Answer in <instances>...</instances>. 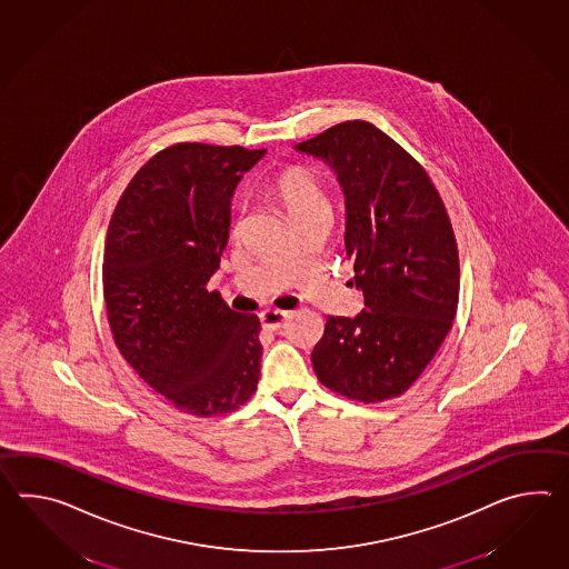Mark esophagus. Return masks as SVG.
<instances>
[{"instance_id": "1", "label": "esophagus", "mask_w": 569, "mask_h": 569, "mask_svg": "<svg viewBox=\"0 0 569 569\" xmlns=\"http://www.w3.org/2000/svg\"><path fill=\"white\" fill-rule=\"evenodd\" d=\"M288 312H279V310H266L261 312V325L263 329L278 330L286 325Z\"/></svg>"}]
</instances>
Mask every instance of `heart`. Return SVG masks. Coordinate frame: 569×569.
Returning <instances> with one entry per match:
<instances>
[{"label":"heart","mask_w":569,"mask_h":569,"mask_svg":"<svg viewBox=\"0 0 569 569\" xmlns=\"http://www.w3.org/2000/svg\"><path fill=\"white\" fill-rule=\"evenodd\" d=\"M271 190L278 196L279 202L286 206L291 220L312 212H329V202L318 179L303 167L283 169L273 179Z\"/></svg>","instance_id":"heart-1"}]
</instances>
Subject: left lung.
Returning <instances> with one entry per match:
<instances>
[{
	"label": "left lung",
	"mask_w": 569,
	"mask_h": 569,
	"mask_svg": "<svg viewBox=\"0 0 569 569\" xmlns=\"http://www.w3.org/2000/svg\"><path fill=\"white\" fill-rule=\"evenodd\" d=\"M296 151L329 164L345 196V249L366 306L329 316L318 379L359 402L405 393L439 351L459 302L453 228L427 171L379 128L351 120Z\"/></svg>",
	"instance_id": "obj_1"
}]
</instances>
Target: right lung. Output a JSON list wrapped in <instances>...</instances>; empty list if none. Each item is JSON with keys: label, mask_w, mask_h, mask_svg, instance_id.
Wrapping results in <instances>:
<instances>
[{"label": "right lung", "mask_w": 569, "mask_h": 569, "mask_svg": "<svg viewBox=\"0 0 569 569\" xmlns=\"http://www.w3.org/2000/svg\"><path fill=\"white\" fill-rule=\"evenodd\" d=\"M266 151L183 142L128 183L108 228L103 298L116 345L167 402L227 415L253 396L263 347L254 315L206 283L220 267L230 203Z\"/></svg>", "instance_id": "1"}]
</instances>
